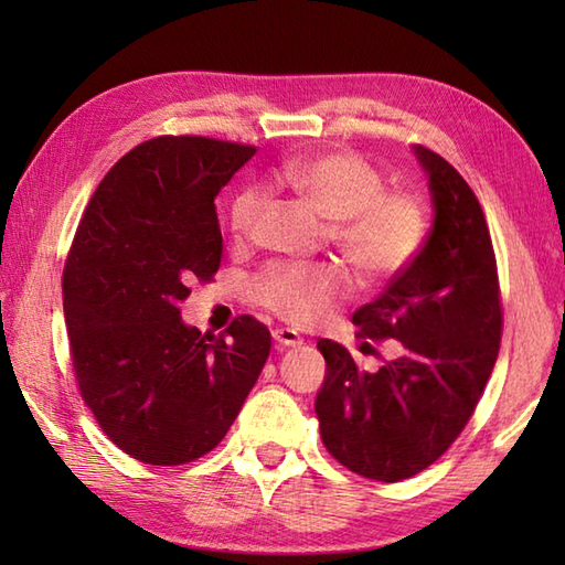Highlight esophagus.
<instances>
[{
	"instance_id": "34e87169",
	"label": "esophagus",
	"mask_w": 565,
	"mask_h": 565,
	"mask_svg": "<svg viewBox=\"0 0 565 565\" xmlns=\"http://www.w3.org/2000/svg\"><path fill=\"white\" fill-rule=\"evenodd\" d=\"M271 338H274V342L279 344V347H298V344L303 342L301 334H298V332L291 330V328H276V330L271 332Z\"/></svg>"
}]
</instances>
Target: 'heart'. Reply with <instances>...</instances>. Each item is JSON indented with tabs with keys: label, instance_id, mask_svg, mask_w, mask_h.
I'll list each match as a JSON object with an SVG mask.
<instances>
[{
	"label": "heart",
	"instance_id": "b5f03b06",
	"mask_svg": "<svg viewBox=\"0 0 565 565\" xmlns=\"http://www.w3.org/2000/svg\"><path fill=\"white\" fill-rule=\"evenodd\" d=\"M276 184L294 191L328 223V237L354 274L369 286L401 276L423 252L429 211L423 196L386 189L379 167L352 150H328L284 162ZM262 196L245 189L227 206L235 243L255 233ZM347 294L350 279L334 264H269L252 276L249 298L298 328L320 326Z\"/></svg>",
	"mask_w": 565,
	"mask_h": 565
}]
</instances>
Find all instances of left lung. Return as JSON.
Listing matches in <instances>:
<instances>
[{
	"label": "left lung",
	"mask_w": 565,
	"mask_h": 565,
	"mask_svg": "<svg viewBox=\"0 0 565 565\" xmlns=\"http://www.w3.org/2000/svg\"><path fill=\"white\" fill-rule=\"evenodd\" d=\"M435 225L419 257L352 316L362 340H398L374 374L347 347L318 340L328 376L316 398L326 449L352 473L398 483L447 451L495 366L502 303L493 239L473 189L423 146Z\"/></svg>",
	"instance_id": "left-lung-1"
}]
</instances>
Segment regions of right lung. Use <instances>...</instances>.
<instances>
[{"label": "right lung", "mask_w": 565, "mask_h": 565, "mask_svg": "<svg viewBox=\"0 0 565 565\" xmlns=\"http://www.w3.org/2000/svg\"><path fill=\"white\" fill-rule=\"evenodd\" d=\"M257 148L160 136L118 160L94 191L63 271L70 356L82 401L118 449L179 466L218 447L271 350L237 316L221 334L179 318L191 281L221 267L215 196Z\"/></svg>", "instance_id": "right-lung-1"}]
</instances>
